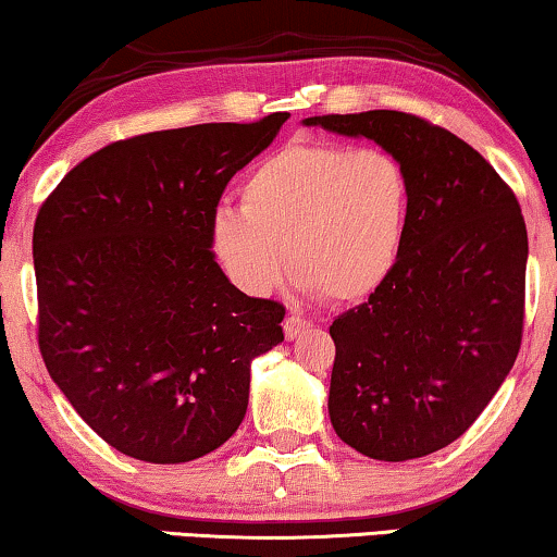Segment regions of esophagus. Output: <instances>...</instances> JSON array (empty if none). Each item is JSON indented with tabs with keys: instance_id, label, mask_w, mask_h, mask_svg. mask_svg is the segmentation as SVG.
Wrapping results in <instances>:
<instances>
[{
	"instance_id": "obj_1",
	"label": "esophagus",
	"mask_w": 557,
	"mask_h": 557,
	"mask_svg": "<svg viewBox=\"0 0 557 557\" xmlns=\"http://www.w3.org/2000/svg\"><path fill=\"white\" fill-rule=\"evenodd\" d=\"M309 322L307 319H301L299 314H292V317H286L284 319V334H286V339H294V337H299V332L304 330V326H307Z\"/></svg>"
}]
</instances>
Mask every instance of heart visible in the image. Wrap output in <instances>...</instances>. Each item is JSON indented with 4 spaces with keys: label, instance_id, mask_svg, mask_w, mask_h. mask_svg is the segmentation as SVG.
<instances>
[{
    "label": "heart",
    "instance_id": "obj_1",
    "mask_svg": "<svg viewBox=\"0 0 557 557\" xmlns=\"http://www.w3.org/2000/svg\"><path fill=\"white\" fill-rule=\"evenodd\" d=\"M240 205H220L210 220L212 253L240 292L271 294L294 265L307 292L355 304L400 261L410 180L385 149L299 136L246 174Z\"/></svg>",
    "mask_w": 557,
    "mask_h": 557
}]
</instances>
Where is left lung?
Returning <instances> with one entry per match:
<instances>
[{
  "mask_svg": "<svg viewBox=\"0 0 557 557\" xmlns=\"http://www.w3.org/2000/svg\"><path fill=\"white\" fill-rule=\"evenodd\" d=\"M307 126L377 141L408 172V233L393 276L330 326V418L370 459H421L476 421L520 352V202L474 147L413 113H326Z\"/></svg>",
  "mask_w": 557,
  "mask_h": 557,
  "instance_id": "left-lung-1",
  "label": "left lung"
}]
</instances>
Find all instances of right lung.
Segmentation results:
<instances>
[{"label":"right lung","mask_w":557,"mask_h":557,"mask_svg":"<svg viewBox=\"0 0 557 557\" xmlns=\"http://www.w3.org/2000/svg\"><path fill=\"white\" fill-rule=\"evenodd\" d=\"M286 119L113 141L37 212L45 368L75 413L132 459L182 463L223 446L246 416L250 360L284 342V304L227 281L210 220Z\"/></svg>","instance_id":"right-lung-1"}]
</instances>
